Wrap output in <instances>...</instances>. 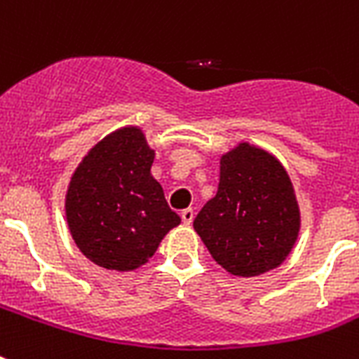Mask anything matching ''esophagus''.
Listing matches in <instances>:
<instances>
[{
    "label": "esophagus",
    "instance_id": "1",
    "mask_svg": "<svg viewBox=\"0 0 359 359\" xmlns=\"http://www.w3.org/2000/svg\"><path fill=\"white\" fill-rule=\"evenodd\" d=\"M194 216H196V214H194V210H191V208H186V210H182V212H180V218H182V222H184L186 225H190L191 222H194Z\"/></svg>",
    "mask_w": 359,
    "mask_h": 359
}]
</instances>
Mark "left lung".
Returning a JSON list of instances; mask_svg holds the SVG:
<instances>
[{"label":"left lung","mask_w":359,"mask_h":359,"mask_svg":"<svg viewBox=\"0 0 359 359\" xmlns=\"http://www.w3.org/2000/svg\"><path fill=\"white\" fill-rule=\"evenodd\" d=\"M210 255L233 276L278 268L300 231L294 188L278 158L240 143L219 160V184L194 219Z\"/></svg>","instance_id":"obj_1"}]
</instances>
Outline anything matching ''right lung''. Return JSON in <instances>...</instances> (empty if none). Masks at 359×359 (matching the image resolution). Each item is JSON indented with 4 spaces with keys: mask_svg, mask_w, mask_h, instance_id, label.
Listing matches in <instances>:
<instances>
[{
    "mask_svg": "<svg viewBox=\"0 0 359 359\" xmlns=\"http://www.w3.org/2000/svg\"><path fill=\"white\" fill-rule=\"evenodd\" d=\"M152 162L145 134L124 126L98 141L76 168L65 212L76 245L98 266L140 268L180 224L151 175Z\"/></svg>",
    "mask_w": 359,
    "mask_h": 359,
    "instance_id": "right-lung-1",
    "label": "right lung"
}]
</instances>
